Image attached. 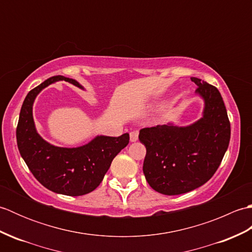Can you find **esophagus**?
<instances>
[{"label": "esophagus", "mask_w": 252, "mask_h": 252, "mask_svg": "<svg viewBox=\"0 0 252 252\" xmlns=\"http://www.w3.org/2000/svg\"><path fill=\"white\" fill-rule=\"evenodd\" d=\"M138 140V132L137 131H132L130 133V141L131 142H136Z\"/></svg>", "instance_id": "34e87169"}]
</instances>
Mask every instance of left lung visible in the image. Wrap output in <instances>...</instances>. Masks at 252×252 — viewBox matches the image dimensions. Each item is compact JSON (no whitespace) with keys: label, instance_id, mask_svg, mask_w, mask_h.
<instances>
[{"label":"left lung","instance_id":"8db88e82","mask_svg":"<svg viewBox=\"0 0 252 252\" xmlns=\"http://www.w3.org/2000/svg\"><path fill=\"white\" fill-rule=\"evenodd\" d=\"M190 80L205 101L200 119L187 126L168 123L144 127L138 135L146 147L143 164L146 181L163 195L184 194L210 180L231 138V123L219 90L201 79Z\"/></svg>","mask_w":252,"mask_h":252}]
</instances>
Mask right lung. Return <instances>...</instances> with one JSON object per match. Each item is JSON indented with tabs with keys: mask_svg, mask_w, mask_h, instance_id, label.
Instances as JSON below:
<instances>
[{
	"mask_svg": "<svg viewBox=\"0 0 252 252\" xmlns=\"http://www.w3.org/2000/svg\"><path fill=\"white\" fill-rule=\"evenodd\" d=\"M66 81L84 90L78 81L63 76L45 80L27 94L16 130L17 146L31 173L40 183L57 194H89L103 181L111 161L130 141L129 133L111 137L98 135L83 146L66 148L47 143L36 132L32 106L36 95L50 84Z\"/></svg>",
	"mask_w": 252,
	"mask_h": 252,
	"instance_id": "right-lung-1",
	"label": "right lung"
}]
</instances>
